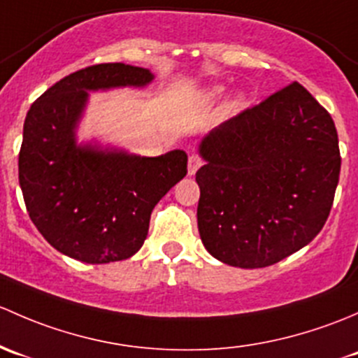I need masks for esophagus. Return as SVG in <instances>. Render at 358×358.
<instances>
[{"instance_id": "1", "label": "esophagus", "mask_w": 358, "mask_h": 358, "mask_svg": "<svg viewBox=\"0 0 358 358\" xmlns=\"http://www.w3.org/2000/svg\"><path fill=\"white\" fill-rule=\"evenodd\" d=\"M201 164H203V160H201V158L198 157V155H191V157H189V165H187V174H189V176L196 174V171L201 167Z\"/></svg>"}]
</instances>
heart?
Listing matches in <instances>:
<instances>
[{
  "label": "heart",
  "mask_w": 358,
  "mask_h": 358,
  "mask_svg": "<svg viewBox=\"0 0 358 358\" xmlns=\"http://www.w3.org/2000/svg\"><path fill=\"white\" fill-rule=\"evenodd\" d=\"M220 91H222V90H220V87H215V90L212 91V93L213 94H220ZM238 106H239V101H238V99H234V101L229 105V108L231 110H236V108H238Z\"/></svg>",
  "instance_id": "1"
}]
</instances>
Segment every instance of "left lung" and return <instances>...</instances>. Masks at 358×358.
Listing matches in <instances>:
<instances>
[{
	"instance_id": "1",
	"label": "left lung",
	"mask_w": 358,
	"mask_h": 358,
	"mask_svg": "<svg viewBox=\"0 0 358 358\" xmlns=\"http://www.w3.org/2000/svg\"><path fill=\"white\" fill-rule=\"evenodd\" d=\"M198 231L217 260L241 268L278 264L326 224L340 180L329 112L291 83L201 139Z\"/></svg>"
}]
</instances>
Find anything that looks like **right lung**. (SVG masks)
Masks as SVG:
<instances>
[{"label":"right lung","mask_w":358,"mask_h":358,"mask_svg":"<svg viewBox=\"0 0 358 358\" xmlns=\"http://www.w3.org/2000/svg\"><path fill=\"white\" fill-rule=\"evenodd\" d=\"M152 80L148 69L91 65L58 80L27 112L18 182L34 226L70 259L108 264L134 255L148 236L155 205L186 176L182 150L139 157L76 141L87 91Z\"/></svg>","instance_id":"add662e5"}]
</instances>
